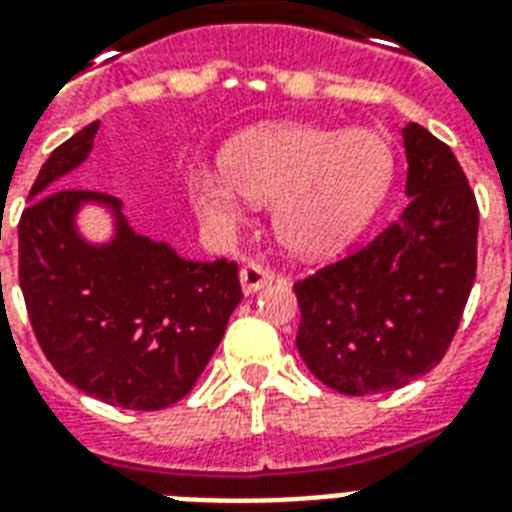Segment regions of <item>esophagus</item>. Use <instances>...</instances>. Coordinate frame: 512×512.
<instances>
[{"label": "esophagus", "mask_w": 512, "mask_h": 512, "mask_svg": "<svg viewBox=\"0 0 512 512\" xmlns=\"http://www.w3.org/2000/svg\"><path fill=\"white\" fill-rule=\"evenodd\" d=\"M239 279H241V289H244L247 295H255L257 289H263V287H268V284H271L273 273H271V268H265L263 263H255V260H249V263L241 265Z\"/></svg>", "instance_id": "obj_1"}]
</instances>
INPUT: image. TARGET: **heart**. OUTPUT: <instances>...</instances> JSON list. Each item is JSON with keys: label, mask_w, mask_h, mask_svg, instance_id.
Instances as JSON below:
<instances>
[{"label": "heart", "mask_w": 512, "mask_h": 512, "mask_svg": "<svg viewBox=\"0 0 512 512\" xmlns=\"http://www.w3.org/2000/svg\"><path fill=\"white\" fill-rule=\"evenodd\" d=\"M396 172L390 143L372 130L316 124L257 127L223 151V170H193L188 199L204 223L231 228L247 199L273 201V231L297 255H329L377 215Z\"/></svg>", "instance_id": "b5f03b06"}]
</instances>
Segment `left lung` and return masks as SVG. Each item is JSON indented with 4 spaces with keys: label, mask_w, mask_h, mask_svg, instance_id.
I'll use <instances>...</instances> for the list:
<instances>
[{
    "label": "left lung",
    "mask_w": 512,
    "mask_h": 512,
    "mask_svg": "<svg viewBox=\"0 0 512 512\" xmlns=\"http://www.w3.org/2000/svg\"><path fill=\"white\" fill-rule=\"evenodd\" d=\"M406 196L366 247L297 281V350L337 393L404 388L449 350L476 281L478 204L452 148L404 127Z\"/></svg>",
    "instance_id": "left-lung-1"
}]
</instances>
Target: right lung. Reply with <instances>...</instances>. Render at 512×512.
Returning <instances> with one entry per match:
<instances>
[{"instance_id": "right-lung-1", "label": "right lung", "mask_w": 512, "mask_h": 512, "mask_svg": "<svg viewBox=\"0 0 512 512\" xmlns=\"http://www.w3.org/2000/svg\"><path fill=\"white\" fill-rule=\"evenodd\" d=\"M100 122L60 143L36 175L18 223V279L28 319L55 372L106 404L156 412L199 380L241 303L239 265L185 260L138 236L122 201L58 188L90 156ZM87 200L115 209L117 233L90 245L75 231Z\"/></svg>"}]
</instances>
